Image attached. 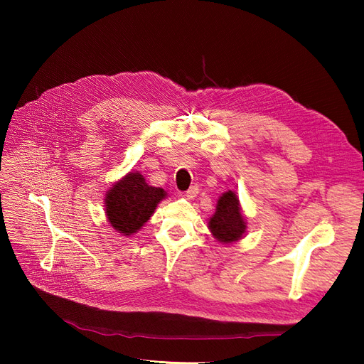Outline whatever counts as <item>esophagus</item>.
Segmentation results:
<instances>
[{"instance_id": "1", "label": "esophagus", "mask_w": 364, "mask_h": 364, "mask_svg": "<svg viewBox=\"0 0 364 364\" xmlns=\"http://www.w3.org/2000/svg\"><path fill=\"white\" fill-rule=\"evenodd\" d=\"M198 193H199V187L195 184V186L190 187V188L187 190V192H184V196H186L187 199H193V198L198 196Z\"/></svg>"}]
</instances>
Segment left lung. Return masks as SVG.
I'll use <instances>...</instances> for the list:
<instances>
[{"label": "left lung", "instance_id": "left-lung-1", "mask_svg": "<svg viewBox=\"0 0 364 364\" xmlns=\"http://www.w3.org/2000/svg\"><path fill=\"white\" fill-rule=\"evenodd\" d=\"M245 224L239 199L232 190H228L218 199L217 211L209 220V228L220 242L232 243L243 236L246 228Z\"/></svg>", "mask_w": 364, "mask_h": 364}]
</instances>
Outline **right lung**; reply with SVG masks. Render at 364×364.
I'll return each instance as SVG.
<instances>
[{
	"label": "right lung",
	"instance_id": "right-lung-1",
	"mask_svg": "<svg viewBox=\"0 0 364 364\" xmlns=\"http://www.w3.org/2000/svg\"><path fill=\"white\" fill-rule=\"evenodd\" d=\"M165 196L164 188L149 186L139 172H129L106 195L107 220L124 236L137 233Z\"/></svg>",
	"mask_w": 364,
	"mask_h": 364
}]
</instances>
